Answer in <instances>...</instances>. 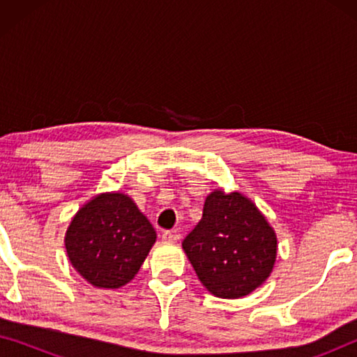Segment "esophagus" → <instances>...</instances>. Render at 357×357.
Here are the masks:
<instances>
[{
    "mask_svg": "<svg viewBox=\"0 0 357 357\" xmlns=\"http://www.w3.org/2000/svg\"><path fill=\"white\" fill-rule=\"evenodd\" d=\"M180 238L178 231H164L162 232V241L164 242H177Z\"/></svg>",
    "mask_w": 357,
    "mask_h": 357,
    "instance_id": "1",
    "label": "esophagus"
}]
</instances>
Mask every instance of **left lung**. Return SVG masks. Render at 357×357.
I'll return each mask as SVG.
<instances>
[{
	"mask_svg": "<svg viewBox=\"0 0 357 357\" xmlns=\"http://www.w3.org/2000/svg\"><path fill=\"white\" fill-rule=\"evenodd\" d=\"M276 236L250 199L238 192H213L203 218L182 247L211 294L238 299L270 276L276 260Z\"/></svg>",
	"mask_w": 357,
	"mask_h": 357,
	"instance_id": "obj_1",
	"label": "left lung"
}]
</instances>
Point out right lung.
Wrapping results in <instances>:
<instances>
[{
    "mask_svg": "<svg viewBox=\"0 0 357 357\" xmlns=\"http://www.w3.org/2000/svg\"><path fill=\"white\" fill-rule=\"evenodd\" d=\"M154 242V227L123 193L92 198L73 218L65 237L71 265L92 286L105 289L133 280Z\"/></svg>",
    "mask_w": 357,
    "mask_h": 357,
    "instance_id": "add662e5",
    "label": "right lung"
}]
</instances>
